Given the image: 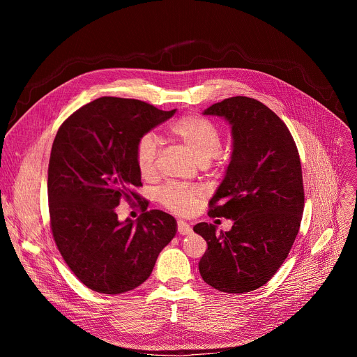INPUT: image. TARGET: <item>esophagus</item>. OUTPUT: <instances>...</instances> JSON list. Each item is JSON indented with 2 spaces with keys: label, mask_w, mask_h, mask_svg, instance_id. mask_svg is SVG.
Masks as SVG:
<instances>
[{
  "label": "esophagus",
  "mask_w": 357,
  "mask_h": 357,
  "mask_svg": "<svg viewBox=\"0 0 357 357\" xmlns=\"http://www.w3.org/2000/svg\"><path fill=\"white\" fill-rule=\"evenodd\" d=\"M190 231H192V229H190V226H189L186 222H183V220H179V222H178V233H179V234L186 236V234H189Z\"/></svg>",
  "instance_id": "obj_1"
}]
</instances>
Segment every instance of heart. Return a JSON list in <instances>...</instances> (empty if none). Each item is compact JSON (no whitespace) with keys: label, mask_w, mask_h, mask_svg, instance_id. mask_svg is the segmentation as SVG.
I'll use <instances>...</instances> for the list:
<instances>
[{"label":"heart","mask_w":357,"mask_h":357,"mask_svg":"<svg viewBox=\"0 0 357 357\" xmlns=\"http://www.w3.org/2000/svg\"><path fill=\"white\" fill-rule=\"evenodd\" d=\"M169 134L190 152L200 167L209 165L222 151V135L219 128L208 119L200 116H185L169 127ZM135 164L142 178L151 179L157 171L158 141L154 134H144L135 144ZM202 197L197 188L169 185L160 193L162 205L178 215H189Z\"/></svg>","instance_id":"obj_1"}]
</instances>
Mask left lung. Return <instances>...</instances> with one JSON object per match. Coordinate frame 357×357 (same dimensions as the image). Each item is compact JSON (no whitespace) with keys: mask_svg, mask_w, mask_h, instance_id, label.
Masks as SVG:
<instances>
[{"mask_svg":"<svg viewBox=\"0 0 357 357\" xmlns=\"http://www.w3.org/2000/svg\"><path fill=\"white\" fill-rule=\"evenodd\" d=\"M203 114L223 117L231 128L230 162L209 216L233 226L229 231L205 222L193 227L208 243L199 273L222 292H250L278 271L298 234L303 212L298 149L284 121L256 98H225Z\"/></svg>","mask_w":357,"mask_h":357,"instance_id":"left-lung-1","label":"left lung"}]
</instances>
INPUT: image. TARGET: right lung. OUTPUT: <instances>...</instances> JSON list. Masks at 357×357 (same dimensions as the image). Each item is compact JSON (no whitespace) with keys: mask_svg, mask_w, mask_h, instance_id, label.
Masks as SVG:
<instances>
[{"mask_svg":"<svg viewBox=\"0 0 357 357\" xmlns=\"http://www.w3.org/2000/svg\"><path fill=\"white\" fill-rule=\"evenodd\" d=\"M175 112L100 97L58 130L47 169L50 227L69 268L96 292L116 295L141 285L176 234L175 218L162 211L145 206L135 222H120L116 213L123 199L139 200L132 190L142 185L134 155L138 138Z\"/></svg>","mask_w":357,"mask_h":357,"instance_id":"1","label":"right lung"}]
</instances>
